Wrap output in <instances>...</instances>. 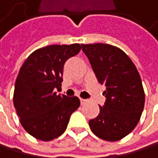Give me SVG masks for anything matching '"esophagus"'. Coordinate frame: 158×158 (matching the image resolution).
<instances>
[{
	"label": "esophagus",
	"instance_id": "34e87169",
	"mask_svg": "<svg viewBox=\"0 0 158 158\" xmlns=\"http://www.w3.org/2000/svg\"><path fill=\"white\" fill-rule=\"evenodd\" d=\"M89 102V100L88 99H80V102H81V104H85L86 102Z\"/></svg>",
	"mask_w": 158,
	"mask_h": 158
}]
</instances>
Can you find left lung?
Returning <instances> with one entry per match:
<instances>
[{"mask_svg":"<svg viewBox=\"0 0 158 158\" xmlns=\"http://www.w3.org/2000/svg\"><path fill=\"white\" fill-rule=\"evenodd\" d=\"M106 100L99 115L89 122L92 133L106 141H118L137 125L144 106L141 77L131 58L107 44L81 45Z\"/></svg>","mask_w":158,"mask_h":158,"instance_id":"obj_1","label":"left lung"}]
</instances>
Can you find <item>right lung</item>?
I'll return each mask as SVG.
<instances>
[{
	"label": "right lung",
	"instance_id": "add662e5",
	"mask_svg": "<svg viewBox=\"0 0 158 158\" xmlns=\"http://www.w3.org/2000/svg\"><path fill=\"white\" fill-rule=\"evenodd\" d=\"M81 49L79 44L51 45L33 52L20 69L14 104L24 130L42 141H51L67 129L70 115L80 105L76 96L56 94L66 61Z\"/></svg>",
	"mask_w": 158,
	"mask_h": 158
}]
</instances>
